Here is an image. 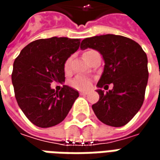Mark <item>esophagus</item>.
I'll return each mask as SVG.
<instances>
[{
  "instance_id": "1",
  "label": "esophagus",
  "mask_w": 160,
  "mask_h": 160,
  "mask_svg": "<svg viewBox=\"0 0 160 160\" xmlns=\"http://www.w3.org/2000/svg\"><path fill=\"white\" fill-rule=\"evenodd\" d=\"M80 95H87L88 94V92H80Z\"/></svg>"
}]
</instances>
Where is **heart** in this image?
<instances>
[{"label": "heart", "mask_w": 160, "mask_h": 160, "mask_svg": "<svg viewBox=\"0 0 160 160\" xmlns=\"http://www.w3.org/2000/svg\"><path fill=\"white\" fill-rule=\"evenodd\" d=\"M92 52H93V50H89V51H87V53H85V55H84L85 59H86L87 56H89ZM70 64H71V57L68 58V59L66 60V62H64L63 68H64V71H65V73H70V71H71ZM70 86L72 87H73V88L77 89V90H87V89H89L91 87V86H92V80H91L90 78H88V77L87 76H84V75H77L75 78H73V80L70 81Z\"/></svg>", "instance_id": "b5f03b06"}]
</instances>
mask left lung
<instances>
[{"instance_id":"8db88e82","label":"left lung","mask_w":160,"mask_h":160,"mask_svg":"<svg viewBox=\"0 0 160 160\" xmlns=\"http://www.w3.org/2000/svg\"><path fill=\"white\" fill-rule=\"evenodd\" d=\"M98 50L104 60V73L98 80L99 99L92 104L98 120L111 127L124 126L134 118L144 102L148 85V56L141 45L128 38L113 34L87 38L80 49ZM113 89L104 93L108 84Z\"/></svg>"}]
</instances>
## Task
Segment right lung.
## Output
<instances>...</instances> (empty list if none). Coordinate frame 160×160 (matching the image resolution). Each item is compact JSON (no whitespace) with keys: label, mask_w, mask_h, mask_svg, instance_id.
I'll return each instance as SVG.
<instances>
[{"label":"right lung","mask_w":160,"mask_h":160,"mask_svg":"<svg viewBox=\"0 0 160 160\" xmlns=\"http://www.w3.org/2000/svg\"><path fill=\"white\" fill-rule=\"evenodd\" d=\"M80 39L53 37L35 40L20 51L13 62L12 82L16 100L34 125L53 127L62 122L77 98L78 91L63 85L60 92L52 82H64V62L79 49Z\"/></svg>","instance_id":"add662e5"}]
</instances>
